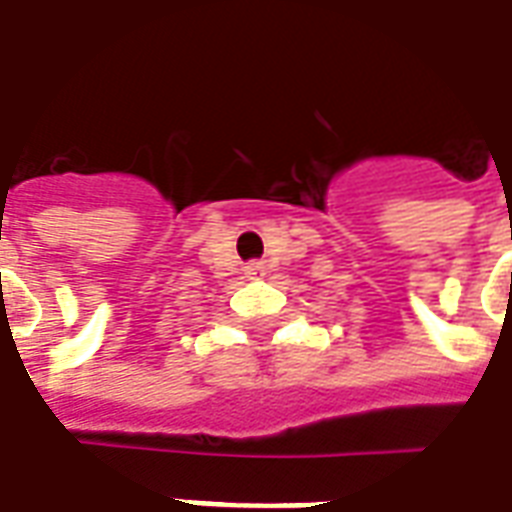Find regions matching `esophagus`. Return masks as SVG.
Masks as SVG:
<instances>
[{
    "label": "esophagus",
    "instance_id": "obj_1",
    "mask_svg": "<svg viewBox=\"0 0 512 512\" xmlns=\"http://www.w3.org/2000/svg\"><path fill=\"white\" fill-rule=\"evenodd\" d=\"M245 272H248V278H259V275H264V267L261 264H251Z\"/></svg>",
    "mask_w": 512,
    "mask_h": 512
}]
</instances>
